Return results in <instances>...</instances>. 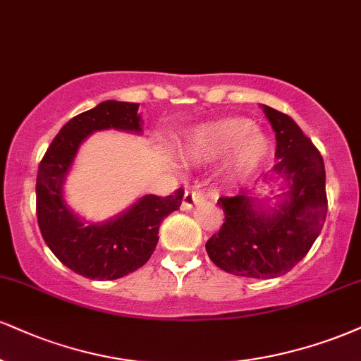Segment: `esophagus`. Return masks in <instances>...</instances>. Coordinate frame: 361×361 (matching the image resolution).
Wrapping results in <instances>:
<instances>
[{
  "label": "esophagus",
  "instance_id": "1",
  "mask_svg": "<svg viewBox=\"0 0 361 361\" xmlns=\"http://www.w3.org/2000/svg\"><path fill=\"white\" fill-rule=\"evenodd\" d=\"M203 193L200 192V190H197V188H193V190H188V192L185 193V197H183V203H181V208H183V210H190V208H192L195 203H200V202H203Z\"/></svg>",
  "mask_w": 361,
  "mask_h": 361
}]
</instances>
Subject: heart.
Listing matches in <instances>:
<instances>
[{
  "label": "heart",
  "mask_w": 361,
  "mask_h": 361,
  "mask_svg": "<svg viewBox=\"0 0 361 361\" xmlns=\"http://www.w3.org/2000/svg\"><path fill=\"white\" fill-rule=\"evenodd\" d=\"M269 142L252 123L240 117L214 121L193 129L186 154L197 161H208L233 149L232 161L238 171L254 168L267 153Z\"/></svg>",
  "instance_id": "heart-1"
}]
</instances>
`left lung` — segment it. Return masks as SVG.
Wrapping results in <instances>:
<instances>
[{"instance_id":"obj_1","label":"left lung","mask_w":361,"mask_h":361,"mask_svg":"<svg viewBox=\"0 0 361 361\" xmlns=\"http://www.w3.org/2000/svg\"><path fill=\"white\" fill-rule=\"evenodd\" d=\"M262 109L276 131L272 171L288 181L289 190L272 215L259 212L245 192L219 198L225 220L205 247L225 272L272 279L289 272L318 238L328 210L326 173L323 156L288 114L269 106Z\"/></svg>"}]
</instances>
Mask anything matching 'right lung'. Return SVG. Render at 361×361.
I'll list each match as a JSON object with an SVG mask.
<instances>
[{"mask_svg":"<svg viewBox=\"0 0 361 361\" xmlns=\"http://www.w3.org/2000/svg\"><path fill=\"white\" fill-rule=\"evenodd\" d=\"M137 109L134 102L106 101L72 117L38 166L37 216L43 240L63 266L89 279H119L145 266L158 244L161 220L183 200V188L168 197L145 195L116 219L87 225L65 203L63 181L82 141L111 128L141 133Z\"/></svg>","mask_w":361,"mask_h":361,"instance_id":"1","label":"right lung"}]
</instances>
